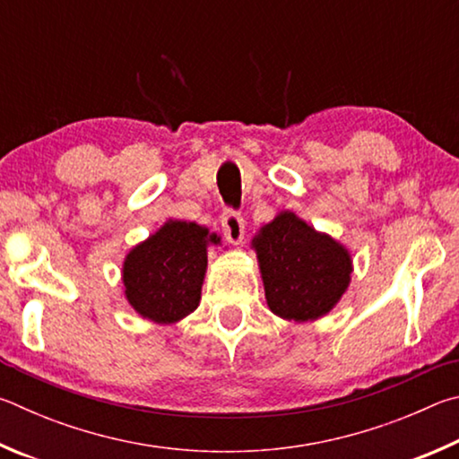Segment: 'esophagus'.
I'll list each match as a JSON object with an SVG mask.
<instances>
[{
  "instance_id": "obj_1",
  "label": "esophagus",
  "mask_w": 459,
  "mask_h": 459,
  "mask_svg": "<svg viewBox=\"0 0 459 459\" xmlns=\"http://www.w3.org/2000/svg\"><path fill=\"white\" fill-rule=\"evenodd\" d=\"M221 228L225 238H228L231 244H239L244 239V217L234 212V209H225L223 212Z\"/></svg>"
}]
</instances>
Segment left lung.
I'll list each match as a JSON object with an SVG mask.
<instances>
[{
  "mask_svg": "<svg viewBox=\"0 0 459 459\" xmlns=\"http://www.w3.org/2000/svg\"><path fill=\"white\" fill-rule=\"evenodd\" d=\"M266 302L276 316L307 323L331 312L351 284L347 247L292 212H280L252 239Z\"/></svg>",
  "mask_w": 459,
  "mask_h": 459,
  "instance_id": "left-lung-1",
  "label": "left lung"
}]
</instances>
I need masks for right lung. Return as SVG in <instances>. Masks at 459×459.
I'll return each mask as SVG.
<instances>
[{
	"label": "right lung",
	"instance_id": "add662e5",
	"mask_svg": "<svg viewBox=\"0 0 459 459\" xmlns=\"http://www.w3.org/2000/svg\"><path fill=\"white\" fill-rule=\"evenodd\" d=\"M221 239L204 225L169 220L134 246L123 264L125 296L134 312L157 325H173L199 307L207 247Z\"/></svg>",
	"mask_w": 459,
	"mask_h": 459
}]
</instances>
